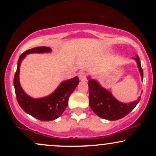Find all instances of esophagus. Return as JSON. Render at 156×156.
<instances>
[{"instance_id":"esophagus-1","label":"esophagus","mask_w":156,"mask_h":156,"mask_svg":"<svg viewBox=\"0 0 156 156\" xmlns=\"http://www.w3.org/2000/svg\"><path fill=\"white\" fill-rule=\"evenodd\" d=\"M78 78L80 80H87V77H86L85 73L83 72H80L78 73Z\"/></svg>"}]
</instances>
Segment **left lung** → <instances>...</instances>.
<instances>
[{
	"instance_id": "8db88e82",
	"label": "left lung",
	"mask_w": 156,
	"mask_h": 156,
	"mask_svg": "<svg viewBox=\"0 0 156 156\" xmlns=\"http://www.w3.org/2000/svg\"><path fill=\"white\" fill-rule=\"evenodd\" d=\"M136 61L138 69L140 73L141 80H143V70L141 66L139 55L132 58ZM89 80V105L93 112L98 117L107 120H117L128 114L141 99V96L138 100L128 103H122L116 99L108 90L103 88L99 82L88 76Z\"/></svg>"
}]
</instances>
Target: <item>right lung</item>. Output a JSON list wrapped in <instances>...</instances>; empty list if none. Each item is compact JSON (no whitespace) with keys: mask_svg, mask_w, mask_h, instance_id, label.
<instances>
[{"mask_svg":"<svg viewBox=\"0 0 156 156\" xmlns=\"http://www.w3.org/2000/svg\"><path fill=\"white\" fill-rule=\"evenodd\" d=\"M48 47H36L28 50L19 57L17 68L14 78V87L17 102L27 114L41 121H51L59 117L68 105V99L79 83L78 77L62 81L53 92L41 98H33L24 92L20 83V68L22 61L30 53H48Z\"/></svg>","mask_w":156,"mask_h":156,"instance_id":"right-lung-1","label":"right lung"}]
</instances>
